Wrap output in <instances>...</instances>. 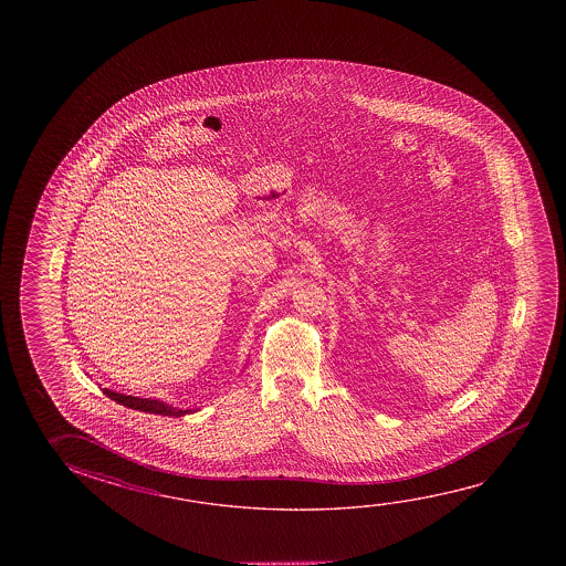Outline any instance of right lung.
<instances>
[{"mask_svg": "<svg viewBox=\"0 0 566 566\" xmlns=\"http://www.w3.org/2000/svg\"><path fill=\"white\" fill-rule=\"evenodd\" d=\"M104 395H106L108 399L116 400L118 405L134 408V410H139V412H149V415H161V417H184V415H189V412H191V410H179V408L169 407V405L161 402V400L126 397V395L114 392V390L104 389Z\"/></svg>", "mask_w": 566, "mask_h": 566, "instance_id": "add662e5", "label": "right lung"}]
</instances>
